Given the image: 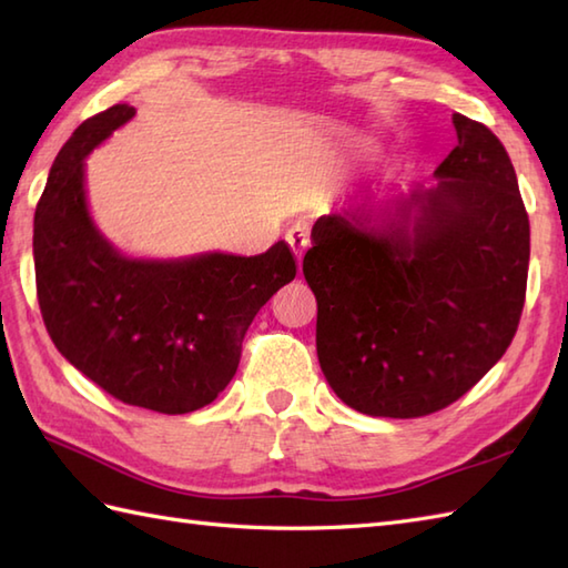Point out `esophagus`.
Wrapping results in <instances>:
<instances>
[{
  "instance_id": "obj_1",
  "label": "esophagus",
  "mask_w": 568,
  "mask_h": 568,
  "mask_svg": "<svg viewBox=\"0 0 568 568\" xmlns=\"http://www.w3.org/2000/svg\"><path fill=\"white\" fill-rule=\"evenodd\" d=\"M285 239H287V244H291V248H293V253H295L297 263L303 261V256H305V248L310 246L307 226H303V224H295V226H291V229H287Z\"/></svg>"
}]
</instances>
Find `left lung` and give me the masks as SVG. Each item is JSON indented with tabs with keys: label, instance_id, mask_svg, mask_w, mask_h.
I'll return each mask as SVG.
<instances>
[{
	"label": "left lung",
	"instance_id": "1",
	"mask_svg": "<svg viewBox=\"0 0 568 568\" xmlns=\"http://www.w3.org/2000/svg\"><path fill=\"white\" fill-rule=\"evenodd\" d=\"M437 185L371 212L320 216L303 273L317 356L342 400L371 417L456 403L508 352L523 317L529 220L500 139L454 114Z\"/></svg>",
	"mask_w": 568,
	"mask_h": 568
}]
</instances>
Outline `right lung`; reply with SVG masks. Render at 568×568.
<instances>
[{"label": "right lung", "mask_w": 568, "mask_h": 568, "mask_svg": "<svg viewBox=\"0 0 568 568\" xmlns=\"http://www.w3.org/2000/svg\"><path fill=\"white\" fill-rule=\"evenodd\" d=\"M134 116L114 104L82 122L53 161L33 216L36 295L55 348L126 405L185 415L234 378L253 317L291 283L285 241L261 256L126 258L92 224L84 155Z\"/></svg>", "instance_id": "right-lung-1"}]
</instances>
